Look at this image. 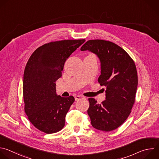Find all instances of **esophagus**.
I'll use <instances>...</instances> for the list:
<instances>
[{
	"label": "esophagus",
	"mask_w": 159,
	"mask_h": 159,
	"mask_svg": "<svg viewBox=\"0 0 159 159\" xmlns=\"http://www.w3.org/2000/svg\"><path fill=\"white\" fill-rule=\"evenodd\" d=\"M85 97L82 95H77L75 96V100H80L81 98H84Z\"/></svg>",
	"instance_id": "obj_1"
}]
</instances>
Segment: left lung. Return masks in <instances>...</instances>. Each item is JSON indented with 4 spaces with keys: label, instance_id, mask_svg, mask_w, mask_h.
<instances>
[{
    "label": "left lung",
    "instance_id": "left-lung-1",
    "mask_svg": "<svg viewBox=\"0 0 159 159\" xmlns=\"http://www.w3.org/2000/svg\"><path fill=\"white\" fill-rule=\"evenodd\" d=\"M80 50L90 51L99 58L101 75L98 82L106 87V97L101 103L89 98L91 124L99 130H114L126 120L135 103L138 76L134 61L122 47L107 40H89Z\"/></svg>",
    "mask_w": 159,
    "mask_h": 159
}]
</instances>
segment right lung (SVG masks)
<instances>
[{"mask_svg": "<svg viewBox=\"0 0 159 159\" xmlns=\"http://www.w3.org/2000/svg\"><path fill=\"white\" fill-rule=\"evenodd\" d=\"M85 39L50 42L37 48L25 66L23 80L24 110L39 130L53 134L65 125L66 116L75 98L57 95L56 81L62 76L66 60Z\"/></svg>", "mask_w": 159, "mask_h": 159, "instance_id": "obj_1", "label": "right lung"}]
</instances>
